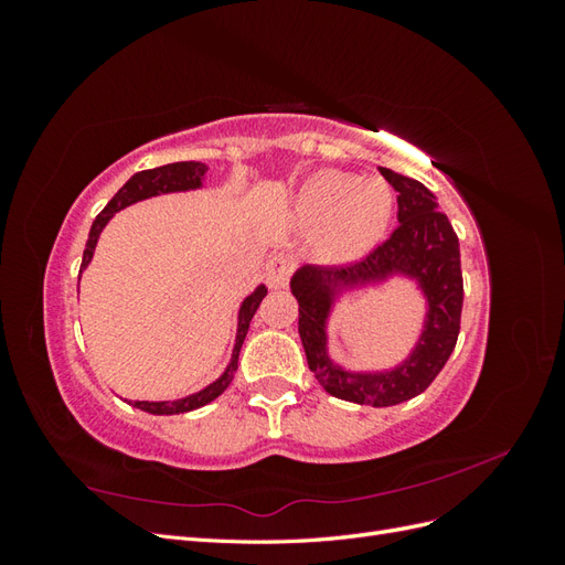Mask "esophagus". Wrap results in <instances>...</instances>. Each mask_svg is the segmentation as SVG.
Segmentation results:
<instances>
[{"label": "esophagus", "mask_w": 565, "mask_h": 565, "mask_svg": "<svg viewBox=\"0 0 565 565\" xmlns=\"http://www.w3.org/2000/svg\"><path fill=\"white\" fill-rule=\"evenodd\" d=\"M292 268H295V264H292V259H289V256H285V254L273 256V259L266 266V285L270 289L285 287L289 282V276H292Z\"/></svg>", "instance_id": "obj_1"}]
</instances>
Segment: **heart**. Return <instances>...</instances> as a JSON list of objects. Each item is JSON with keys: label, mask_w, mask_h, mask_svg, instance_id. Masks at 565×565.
<instances>
[{"label": "heart", "mask_w": 565, "mask_h": 565, "mask_svg": "<svg viewBox=\"0 0 565 565\" xmlns=\"http://www.w3.org/2000/svg\"><path fill=\"white\" fill-rule=\"evenodd\" d=\"M393 216V193L382 181H365L324 169L303 183L295 221L303 231L330 228L324 256L347 264L361 259L386 235Z\"/></svg>", "instance_id": "1"}]
</instances>
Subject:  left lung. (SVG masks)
Returning a JSON list of instances; mask_svg holds the SVG:
<instances>
[{
	"label": "left lung",
	"instance_id": "1",
	"mask_svg": "<svg viewBox=\"0 0 565 565\" xmlns=\"http://www.w3.org/2000/svg\"><path fill=\"white\" fill-rule=\"evenodd\" d=\"M380 172L398 193V228L365 262L341 270L301 266L289 287L299 301V337L318 384L341 401L388 407L419 396L448 363L459 334L465 285L459 241L436 195L386 167ZM396 277L413 281L425 299L416 347L401 364L384 371H349L337 364L329 355L327 332L335 303L358 288Z\"/></svg>",
	"mask_w": 565,
	"mask_h": 565
}]
</instances>
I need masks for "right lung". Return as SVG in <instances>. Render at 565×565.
Segmentation results:
<instances>
[{"label": "right lung", "instance_id": "right-lung-1", "mask_svg": "<svg viewBox=\"0 0 565 565\" xmlns=\"http://www.w3.org/2000/svg\"><path fill=\"white\" fill-rule=\"evenodd\" d=\"M204 174H207V167H204L202 162H174V164L146 169V172L134 174L113 195V200L106 204V210L100 212L96 216L94 224H92L89 241H87V247H84V254H82V268H79V273L92 264L94 249L98 245L100 233H104V228L108 226V221L119 210H125V207H129V204H136V202H141V200L167 195V193L200 191V188L204 185ZM266 292H268L266 285H256L254 292L243 299L241 311H237V332H235L233 353H231V361H228L226 370L221 372V377H216L212 384H207L204 388L191 393V396H183V398H177V401H127V403L143 409V413H150V415H183V413H191V409H198L202 405L212 403L214 398H218L221 393L228 388L233 377H235L237 358H241V349H243V341L247 337L249 322H252L256 309H259V303L266 297Z\"/></svg>", "mask_w": 565, "mask_h": 565}]
</instances>
